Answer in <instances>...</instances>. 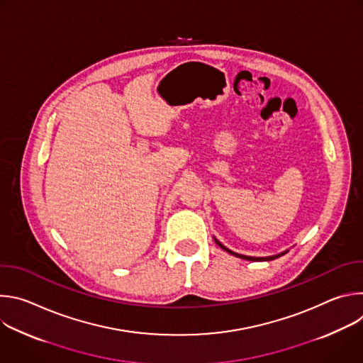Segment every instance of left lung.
<instances>
[{
	"mask_svg": "<svg viewBox=\"0 0 363 363\" xmlns=\"http://www.w3.org/2000/svg\"><path fill=\"white\" fill-rule=\"evenodd\" d=\"M214 241L224 250V251H227V252H230L231 255H234V257H238V258H242V260H248V262H272V260H276V258H279V257H281V255H284L289 250H286V251H283V252H280V254H276V255H269V257H250V255H244V254H238V252H234V251H231L230 248H227L225 245H223L216 237H214Z\"/></svg>",
	"mask_w": 363,
	"mask_h": 363,
	"instance_id": "left-lung-1",
	"label": "left lung"
}]
</instances>
